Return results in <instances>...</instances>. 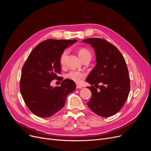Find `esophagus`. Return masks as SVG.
I'll use <instances>...</instances> for the list:
<instances>
[{"label": "esophagus", "mask_w": 151, "mask_h": 151, "mask_svg": "<svg viewBox=\"0 0 151 151\" xmlns=\"http://www.w3.org/2000/svg\"><path fill=\"white\" fill-rule=\"evenodd\" d=\"M76 88L77 89H82L83 88V86H81V85H79V84H76Z\"/></svg>", "instance_id": "1"}]
</instances>
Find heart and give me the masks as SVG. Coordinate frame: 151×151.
<instances>
[{"label": "heart", "instance_id": "heart-1", "mask_svg": "<svg viewBox=\"0 0 151 151\" xmlns=\"http://www.w3.org/2000/svg\"><path fill=\"white\" fill-rule=\"evenodd\" d=\"M68 50H65L61 54L60 57V63L61 65H64L66 58L68 55ZM78 54L82 60H83V59L85 58L86 57H91V52L88 50L84 48L79 50ZM85 76H86V74L84 72L75 70H72L70 72H68L65 76V77L67 79H69L73 81H74L75 83H81L82 79H84Z\"/></svg>", "mask_w": 151, "mask_h": 151}]
</instances>
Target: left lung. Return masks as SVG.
<instances>
[{"label":"left lung","mask_w":151,"mask_h":151,"mask_svg":"<svg viewBox=\"0 0 151 151\" xmlns=\"http://www.w3.org/2000/svg\"><path fill=\"white\" fill-rule=\"evenodd\" d=\"M82 42L91 45L96 57V64L86 80L91 85L87 88L92 93L87 104L96 115L111 116L120 110L129 94L125 60L117 48L105 40L91 38Z\"/></svg>","instance_id":"8db88e82"}]
</instances>
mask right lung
Here are the masks:
<instances>
[{
  "instance_id": "right-lung-1",
  "label": "right lung",
  "mask_w": 151,
  "mask_h": 151,
  "mask_svg": "<svg viewBox=\"0 0 151 151\" xmlns=\"http://www.w3.org/2000/svg\"><path fill=\"white\" fill-rule=\"evenodd\" d=\"M77 40L48 39L38 45L30 53L22 67L20 91L29 110L42 118L53 115L64 106L67 95L76 86L65 79L60 86L52 87V80L61 73L60 57L64 50Z\"/></svg>"
}]
</instances>
